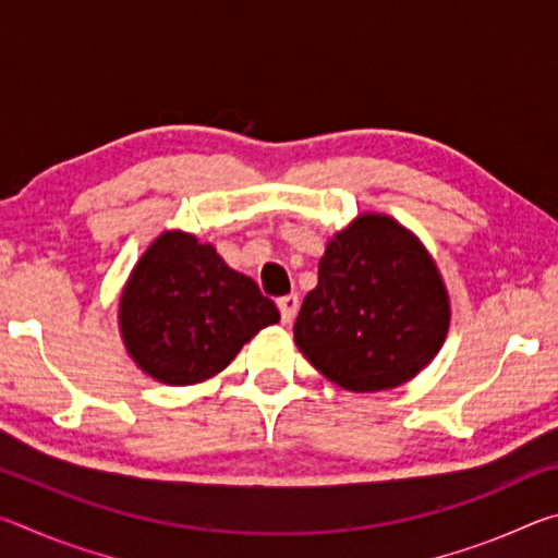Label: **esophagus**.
I'll return each instance as SVG.
<instances>
[{
	"label": "esophagus",
	"mask_w": 558,
	"mask_h": 558,
	"mask_svg": "<svg viewBox=\"0 0 558 558\" xmlns=\"http://www.w3.org/2000/svg\"><path fill=\"white\" fill-rule=\"evenodd\" d=\"M298 307H300V298L295 295V292H290V295H282L278 300V310H280L282 323H292V317L298 315Z\"/></svg>",
	"instance_id": "esophagus-1"
}]
</instances>
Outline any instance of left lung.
<instances>
[{
    "label": "left lung",
    "instance_id": "obj_1",
    "mask_svg": "<svg viewBox=\"0 0 558 558\" xmlns=\"http://www.w3.org/2000/svg\"><path fill=\"white\" fill-rule=\"evenodd\" d=\"M448 323V292L426 248L389 216L369 214L329 241L292 332L317 372L364 393L418 374Z\"/></svg>",
    "mask_w": 558,
    "mask_h": 558
}]
</instances>
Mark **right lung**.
I'll list each match as a JSON object with an SVG mask.
<instances>
[{"label": "right lung", "mask_w": 558, "mask_h": 558, "mask_svg": "<svg viewBox=\"0 0 558 558\" xmlns=\"http://www.w3.org/2000/svg\"><path fill=\"white\" fill-rule=\"evenodd\" d=\"M276 302L231 270L214 245L162 233L132 270L120 300V327L140 369L172 386L219 374L263 327Z\"/></svg>", "instance_id": "1"}]
</instances>
